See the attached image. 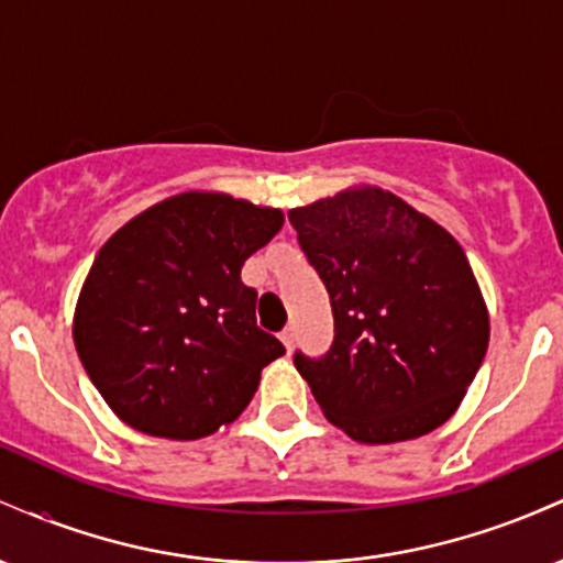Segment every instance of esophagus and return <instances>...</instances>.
Listing matches in <instances>:
<instances>
[{"mask_svg": "<svg viewBox=\"0 0 563 563\" xmlns=\"http://www.w3.org/2000/svg\"><path fill=\"white\" fill-rule=\"evenodd\" d=\"M280 341H283V344H286V349H288V352H290V349H294V341H296V333H294V328H283V331H280Z\"/></svg>", "mask_w": 563, "mask_h": 563, "instance_id": "obj_1", "label": "esophagus"}]
</instances>
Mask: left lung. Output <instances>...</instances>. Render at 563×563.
<instances>
[{
    "instance_id": "left-lung-1",
    "label": "left lung",
    "mask_w": 563,
    "mask_h": 563,
    "mask_svg": "<svg viewBox=\"0 0 563 563\" xmlns=\"http://www.w3.org/2000/svg\"><path fill=\"white\" fill-rule=\"evenodd\" d=\"M288 219L331 296V349L294 354L328 421L365 444L442 426L489 344L479 283L455 238L380 187L314 200Z\"/></svg>"
}]
</instances>
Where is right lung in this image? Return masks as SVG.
<instances>
[{
	"mask_svg": "<svg viewBox=\"0 0 563 563\" xmlns=\"http://www.w3.org/2000/svg\"><path fill=\"white\" fill-rule=\"evenodd\" d=\"M283 214L224 192H183L126 222L97 251L74 314L84 371L121 421L200 439L232 423L286 354L256 325L245 260Z\"/></svg>",
	"mask_w": 563,
	"mask_h": 563,
	"instance_id": "1",
	"label": "right lung"
}]
</instances>
